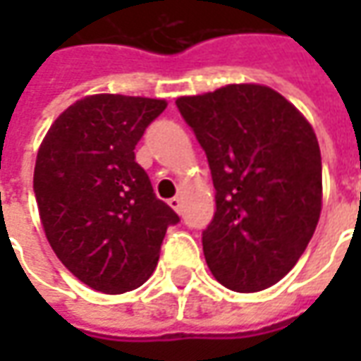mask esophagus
<instances>
[{
  "label": "esophagus",
  "instance_id": "34e87169",
  "mask_svg": "<svg viewBox=\"0 0 361 361\" xmlns=\"http://www.w3.org/2000/svg\"><path fill=\"white\" fill-rule=\"evenodd\" d=\"M168 204L172 207L173 211H180V209H181V199H180V197H172V199H168Z\"/></svg>",
  "mask_w": 361,
  "mask_h": 361
}]
</instances>
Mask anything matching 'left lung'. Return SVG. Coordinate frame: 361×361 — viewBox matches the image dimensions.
I'll use <instances>...</instances> for the list:
<instances>
[{"mask_svg": "<svg viewBox=\"0 0 361 361\" xmlns=\"http://www.w3.org/2000/svg\"><path fill=\"white\" fill-rule=\"evenodd\" d=\"M203 147L216 212L203 230L207 265L222 286L259 292L302 257L321 214V150L276 90L228 85L176 100Z\"/></svg>", "mask_w": 361, "mask_h": 361, "instance_id": "left-lung-1", "label": "left lung"}]
</instances>
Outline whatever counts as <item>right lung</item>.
<instances>
[{"instance_id": "right-lung-1", "label": "right lung", "mask_w": 361, "mask_h": 361, "mask_svg": "<svg viewBox=\"0 0 361 361\" xmlns=\"http://www.w3.org/2000/svg\"><path fill=\"white\" fill-rule=\"evenodd\" d=\"M164 108L141 96H87L51 123L36 157L35 195L51 250L104 294L147 282L166 230L180 222L135 162V145Z\"/></svg>"}]
</instances>
